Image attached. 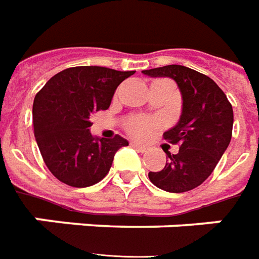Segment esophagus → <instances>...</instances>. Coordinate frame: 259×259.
<instances>
[{
	"label": "esophagus",
	"mask_w": 259,
	"mask_h": 259,
	"mask_svg": "<svg viewBox=\"0 0 259 259\" xmlns=\"http://www.w3.org/2000/svg\"><path fill=\"white\" fill-rule=\"evenodd\" d=\"M132 147H135L136 150H139L140 153H146V151H147V147H146V146H142V144H139V143H132Z\"/></svg>",
	"instance_id": "obj_1"
}]
</instances>
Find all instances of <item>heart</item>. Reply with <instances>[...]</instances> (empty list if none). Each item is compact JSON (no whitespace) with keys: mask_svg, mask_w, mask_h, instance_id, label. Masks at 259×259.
<instances>
[{"mask_svg":"<svg viewBox=\"0 0 259 259\" xmlns=\"http://www.w3.org/2000/svg\"><path fill=\"white\" fill-rule=\"evenodd\" d=\"M160 126L161 120L157 117H133L126 123V130L136 139H147Z\"/></svg>","mask_w":259,"mask_h":259,"instance_id":"heart-1","label":"heart"}]
</instances>
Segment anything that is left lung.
Returning a JSON list of instances; mask_svg holds the SVG:
<instances>
[{
  "mask_svg": "<svg viewBox=\"0 0 259 259\" xmlns=\"http://www.w3.org/2000/svg\"><path fill=\"white\" fill-rule=\"evenodd\" d=\"M143 74L169 77L182 95V113L178 123L164 133V140L178 144L180 151H165V167L148 172L157 188L172 193L188 192L205 182L229 147L233 132V108L220 87L207 75L185 66L171 64Z\"/></svg>",
  "mask_w": 259,
  "mask_h": 259,
  "instance_id": "8db88e82",
  "label": "left lung"
}]
</instances>
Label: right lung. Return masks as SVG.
Wrapping results in <instances>:
<instances>
[{"mask_svg":"<svg viewBox=\"0 0 259 259\" xmlns=\"http://www.w3.org/2000/svg\"><path fill=\"white\" fill-rule=\"evenodd\" d=\"M135 71L99 66L66 68L49 79L33 101L36 143L49 171L67 185L85 188L104 180L115 153L129 142L94 137L91 117L109 108L117 85Z\"/></svg>","mask_w":259,"mask_h":259,"instance_id":"add662e5","label":"right lung"}]
</instances>
